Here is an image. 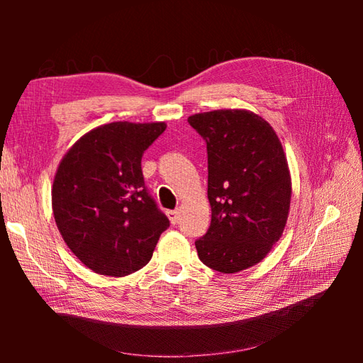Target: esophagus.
Instances as JSON below:
<instances>
[{
  "instance_id": "34e87169",
  "label": "esophagus",
  "mask_w": 363,
  "mask_h": 363,
  "mask_svg": "<svg viewBox=\"0 0 363 363\" xmlns=\"http://www.w3.org/2000/svg\"><path fill=\"white\" fill-rule=\"evenodd\" d=\"M167 215H168V218H169V221L173 223V225H176L177 220H179V211H177V209H174V211H168V212H167Z\"/></svg>"
}]
</instances>
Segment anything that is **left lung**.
Here are the masks:
<instances>
[{
  "label": "left lung",
  "instance_id": "left-lung-1",
  "mask_svg": "<svg viewBox=\"0 0 363 363\" xmlns=\"http://www.w3.org/2000/svg\"><path fill=\"white\" fill-rule=\"evenodd\" d=\"M207 145V198L212 220L195 242L198 257L220 273L256 265L287 223L291 181L273 128L248 111L189 117Z\"/></svg>",
  "mask_w": 363,
  "mask_h": 363
}]
</instances>
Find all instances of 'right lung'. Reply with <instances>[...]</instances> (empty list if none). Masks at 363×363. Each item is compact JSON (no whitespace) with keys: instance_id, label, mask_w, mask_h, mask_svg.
Returning a JSON list of instances; mask_svg holds the SVG:
<instances>
[{"instance_id":"add662e5","label":"right lung","mask_w":363,"mask_h":363,"mask_svg":"<svg viewBox=\"0 0 363 363\" xmlns=\"http://www.w3.org/2000/svg\"><path fill=\"white\" fill-rule=\"evenodd\" d=\"M165 123L117 121L90 130L60 162L52 213L68 248L106 276H126L151 260L169 226L145 186L143 152Z\"/></svg>"}]
</instances>
